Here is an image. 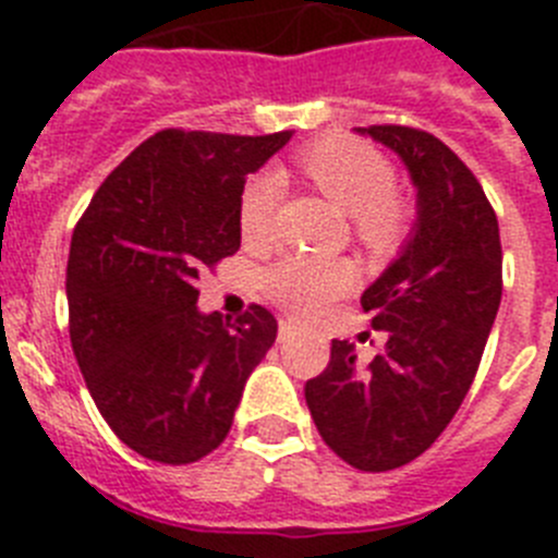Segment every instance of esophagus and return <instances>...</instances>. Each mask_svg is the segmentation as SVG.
Listing matches in <instances>:
<instances>
[{"label":"esophagus","instance_id":"esophagus-1","mask_svg":"<svg viewBox=\"0 0 558 558\" xmlns=\"http://www.w3.org/2000/svg\"><path fill=\"white\" fill-rule=\"evenodd\" d=\"M295 322L293 318H282V322H279V340H288V338H293L295 335Z\"/></svg>","mask_w":558,"mask_h":558}]
</instances>
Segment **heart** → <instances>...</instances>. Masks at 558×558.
<instances>
[{"label": "heart", "instance_id": "heart-1", "mask_svg": "<svg viewBox=\"0 0 558 558\" xmlns=\"http://www.w3.org/2000/svg\"><path fill=\"white\" fill-rule=\"evenodd\" d=\"M299 167L335 206L352 215L360 245L388 251L408 229V206L393 192L397 172L391 161L357 140L327 136L299 153ZM282 181L276 172H259L245 181L236 204V229L245 245L270 243ZM352 284V268L343 259L288 254L263 270V290L270 302L295 315H313Z\"/></svg>", "mask_w": 558, "mask_h": 558}]
</instances>
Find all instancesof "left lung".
Wrapping results in <instances>:
<instances>
[{"instance_id": "8db88e82", "label": "left lung", "mask_w": 558, "mask_h": 558, "mask_svg": "<svg viewBox=\"0 0 558 558\" xmlns=\"http://www.w3.org/2000/svg\"><path fill=\"white\" fill-rule=\"evenodd\" d=\"M399 153L416 184L418 218L397 263L363 293L386 347L357 372L349 340L304 397L329 450L360 472L418 458L450 425L481 366L502 295L497 215L481 181L433 133L357 128Z\"/></svg>"}]
</instances>
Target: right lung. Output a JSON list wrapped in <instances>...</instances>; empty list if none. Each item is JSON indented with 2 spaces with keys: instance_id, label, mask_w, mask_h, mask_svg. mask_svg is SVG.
Masks as SVG:
<instances>
[{
  "instance_id": "obj_1",
  "label": "right lung",
  "mask_w": 558,
  "mask_h": 558,
  "mask_svg": "<svg viewBox=\"0 0 558 558\" xmlns=\"http://www.w3.org/2000/svg\"><path fill=\"white\" fill-rule=\"evenodd\" d=\"M290 136L167 128L113 167L77 220L72 352L108 427L150 461L181 466L218 450L274 347L268 310L251 304L234 324L201 315L195 282L240 248L245 179Z\"/></svg>"
}]
</instances>
